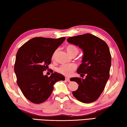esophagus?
Segmentation results:
<instances>
[{
	"instance_id": "obj_1",
	"label": "esophagus",
	"mask_w": 127,
	"mask_h": 127,
	"mask_svg": "<svg viewBox=\"0 0 127 127\" xmlns=\"http://www.w3.org/2000/svg\"><path fill=\"white\" fill-rule=\"evenodd\" d=\"M65 80H66V81H67V82H70V79L68 78H65Z\"/></svg>"
}]
</instances>
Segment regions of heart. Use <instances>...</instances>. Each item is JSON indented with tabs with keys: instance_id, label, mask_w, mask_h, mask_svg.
I'll use <instances>...</instances> for the list:
<instances>
[{
	"instance_id": "b5f03b06",
	"label": "heart",
	"mask_w": 127,
	"mask_h": 127,
	"mask_svg": "<svg viewBox=\"0 0 127 127\" xmlns=\"http://www.w3.org/2000/svg\"><path fill=\"white\" fill-rule=\"evenodd\" d=\"M66 51L70 54V55L72 56H76L79 53V49L77 47L73 44H68L66 47ZM58 50H56L54 52L52 56V59L55 60L56 56L57 55ZM76 65L75 64H70V65H64L60 66L58 68V71L60 74L66 76H70L73 73V72L76 69Z\"/></svg>"
}]
</instances>
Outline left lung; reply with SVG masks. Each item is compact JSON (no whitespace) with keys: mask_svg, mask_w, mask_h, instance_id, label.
<instances>
[{"mask_svg":"<svg viewBox=\"0 0 127 127\" xmlns=\"http://www.w3.org/2000/svg\"><path fill=\"white\" fill-rule=\"evenodd\" d=\"M67 41L82 48L84 52L77 72L81 76L86 74V78L70 79L79 85L72 95L83 103L95 102L104 90L110 77L111 56L109 48L105 41L91 34L70 37Z\"/></svg>","mask_w":127,"mask_h":127,"instance_id":"obj_1","label":"left lung"}]
</instances>
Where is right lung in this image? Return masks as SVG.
Returning a JSON list of instances; mask_svg holds the SVG:
<instances>
[{"instance_id":"add662e5","label":"right lung","mask_w":127,"mask_h":127,"mask_svg":"<svg viewBox=\"0 0 127 127\" xmlns=\"http://www.w3.org/2000/svg\"><path fill=\"white\" fill-rule=\"evenodd\" d=\"M65 39L35 37L18 50L14 64L17 83L32 102L39 104L46 101L52 92L53 85L65 80L62 75L53 71L50 76L43 75L51 63L53 52Z\"/></svg>"}]
</instances>
